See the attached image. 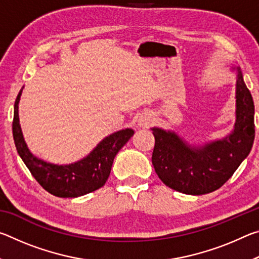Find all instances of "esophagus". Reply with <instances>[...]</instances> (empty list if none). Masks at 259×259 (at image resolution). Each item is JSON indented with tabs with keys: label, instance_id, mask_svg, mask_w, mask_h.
Wrapping results in <instances>:
<instances>
[{
	"label": "esophagus",
	"instance_id": "obj_1",
	"mask_svg": "<svg viewBox=\"0 0 259 259\" xmlns=\"http://www.w3.org/2000/svg\"><path fill=\"white\" fill-rule=\"evenodd\" d=\"M138 122H139L140 126H143V128H148V126H150L153 122L151 114H144V115L140 116Z\"/></svg>",
	"mask_w": 259,
	"mask_h": 259
}]
</instances>
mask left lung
I'll list each match as a JSON object with an SVG mask.
<instances>
[{"label": "left lung", "instance_id": "left-lung-1", "mask_svg": "<svg viewBox=\"0 0 259 259\" xmlns=\"http://www.w3.org/2000/svg\"><path fill=\"white\" fill-rule=\"evenodd\" d=\"M253 114L251 94L238 68L233 133L198 148L188 146L174 133L153 128L155 145L152 163L156 175L166 186L185 194L201 195L218 190L251 151L255 139Z\"/></svg>", "mask_w": 259, "mask_h": 259}]
</instances>
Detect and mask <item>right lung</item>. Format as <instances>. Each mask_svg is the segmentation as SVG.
Masks as SVG:
<instances>
[{
  "instance_id": "right-lung-1",
  "label": "right lung",
  "mask_w": 259,
  "mask_h": 259,
  "mask_svg": "<svg viewBox=\"0 0 259 259\" xmlns=\"http://www.w3.org/2000/svg\"><path fill=\"white\" fill-rule=\"evenodd\" d=\"M21 90L15 102L12 134L18 154L36 182L50 194L59 198H77L103 187L111 174L114 157L133 137L134 130L124 129L108 136L89 155L76 163H47L32 155L23 138L18 116Z\"/></svg>"
}]
</instances>
